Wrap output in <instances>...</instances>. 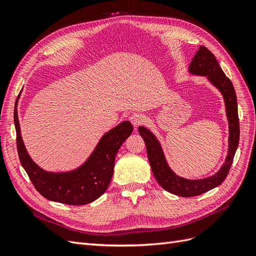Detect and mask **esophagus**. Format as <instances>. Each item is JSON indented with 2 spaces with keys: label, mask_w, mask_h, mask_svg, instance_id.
<instances>
[{
  "label": "esophagus",
  "mask_w": 256,
  "mask_h": 256,
  "mask_svg": "<svg viewBox=\"0 0 256 256\" xmlns=\"http://www.w3.org/2000/svg\"><path fill=\"white\" fill-rule=\"evenodd\" d=\"M129 120H130L131 124H132V125H134L136 128L138 127V126H141L142 124L144 122V120H145L144 116H143L142 114H140V113H134L132 115L130 116Z\"/></svg>",
  "instance_id": "1"
}]
</instances>
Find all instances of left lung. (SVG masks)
Returning <instances> with one entry per match:
<instances>
[{"label": "left lung", "mask_w": 256, "mask_h": 256, "mask_svg": "<svg viewBox=\"0 0 256 256\" xmlns=\"http://www.w3.org/2000/svg\"><path fill=\"white\" fill-rule=\"evenodd\" d=\"M189 72L192 74L204 76L214 86L218 88L224 99L228 120V152L224 164L214 175L203 180H186L176 175L168 166L164 157V150L156 136L147 128L140 126L138 132L146 145L147 157L150 160L152 174L159 184L164 190L178 196L190 198L200 196L221 184L226 180L230 168L233 164L236 150L239 143V118L237 97L233 84L224 74L216 56L206 47L200 46L189 66Z\"/></svg>", "instance_id": "left-lung-1"}]
</instances>
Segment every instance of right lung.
Listing matches in <instances>:
<instances>
[{
	"mask_svg": "<svg viewBox=\"0 0 256 256\" xmlns=\"http://www.w3.org/2000/svg\"><path fill=\"white\" fill-rule=\"evenodd\" d=\"M14 122L21 166L35 189L44 198L67 205L88 204L104 194L113 176L116 154L134 130L130 122H120L100 138L95 150L80 168L70 172L53 173L44 171L30 159L21 138L17 110Z\"/></svg>",
	"mask_w": 256,
	"mask_h": 256,
	"instance_id": "add662e5",
	"label": "right lung"
}]
</instances>
